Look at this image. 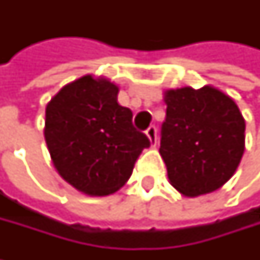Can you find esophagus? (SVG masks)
<instances>
[{
  "label": "esophagus",
  "mask_w": 260,
  "mask_h": 260,
  "mask_svg": "<svg viewBox=\"0 0 260 260\" xmlns=\"http://www.w3.org/2000/svg\"><path fill=\"white\" fill-rule=\"evenodd\" d=\"M145 135L148 136V139H150V144L154 147V145H156V141H157V128H156L154 125H150V127L145 130Z\"/></svg>",
  "instance_id": "1"
}]
</instances>
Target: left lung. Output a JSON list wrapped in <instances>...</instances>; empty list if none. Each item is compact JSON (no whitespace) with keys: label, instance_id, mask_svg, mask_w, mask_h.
Segmentation results:
<instances>
[{"label":"left lung","instance_id":"1","mask_svg":"<svg viewBox=\"0 0 260 260\" xmlns=\"http://www.w3.org/2000/svg\"><path fill=\"white\" fill-rule=\"evenodd\" d=\"M164 103L159 153L170 184L188 198L220 188L235 175L245 150L239 107L211 85L166 90Z\"/></svg>","mask_w":260,"mask_h":260}]
</instances>
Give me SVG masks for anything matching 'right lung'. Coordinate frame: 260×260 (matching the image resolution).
<instances>
[{"label":"right lung","mask_w":260,"mask_h":260,"mask_svg":"<svg viewBox=\"0 0 260 260\" xmlns=\"http://www.w3.org/2000/svg\"><path fill=\"white\" fill-rule=\"evenodd\" d=\"M119 87L85 75L64 85L46 107L44 138L59 176L90 196L118 191L132 176L148 138L118 104Z\"/></svg>","instance_id":"add662e5"}]
</instances>
